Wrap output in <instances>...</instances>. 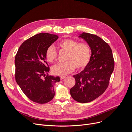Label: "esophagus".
I'll return each mask as SVG.
<instances>
[{
  "mask_svg": "<svg viewBox=\"0 0 132 132\" xmlns=\"http://www.w3.org/2000/svg\"><path fill=\"white\" fill-rule=\"evenodd\" d=\"M65 78H66L65 76H61V77H60V79H61V80H63V79H64Z\"/></svg>",
  "mask_w": 132,
  "mask_h": 132,
  "instance_id": "34e87169",
  "label": "esophagus"
}]
</instances>
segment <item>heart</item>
<instances>
[{
	"label": "heart",
	"instance_id": "b5f03b06",
	"mask_svg": "<svg viewBox=\"0 0 132 132\" xmlns=\"http://www.w3.org/2000/svg\"><path fill=\"white\" fill-rule=\"evenodd\" d=\"M58 46L61 49L67 52L66 62L58 63L53 66L54 74L64 75L71 73L75 67L78 70L86 67L90 60L91 49L88 44L79 43L78 41L66 38L60 41ZM45 58L49 62H53L57 58V52L52 46L48 47L45 52Z\"/></svg>",
	"mask_w": 132,
	"mask_h": 132
}]
</instances>
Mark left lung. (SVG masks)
<instances>
[{
  "mask_svg": "<svg viewBox=\"0 0 132 132\" xmlns=\"http://www.w3.org/2000/svg\"><path fill=\"white\" fill-rule=\"evenodd\" d=\"M92 50L91 58L84 71L74 75L75 85L70 90L72 98L79 103L92 102L101 96L109 86L114 61L109 44L96 35L83 32Z\"/></svg>",
  "mask_w": 132,
  "mask_h": 132,
  "instance_id": "1",
  "label": "left lung"
}]
</instances>
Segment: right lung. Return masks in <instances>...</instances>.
Segmentation results:
<instances>
[{
    "label": "right lung",
    "mask_w": 132,
    "mask_h": 132,
    "mask_svg": "<svg viewBox=\"0 0 132 132\" xmlns=\"http://www.w3.org/2000/svg\"><path fill=\"white\" fill-rule=\"evenodd\" d=\"M58 38L56 35L36 34L21 45L15 55V80L25 95L34 102L45 104L54 97V84L60 78L45 75L50 71L45 52Z\"/></svg>",
    "instance_id": "1"
}]
</instances>
